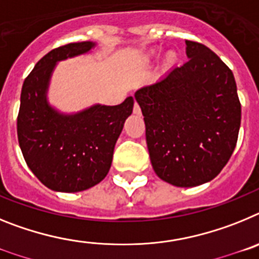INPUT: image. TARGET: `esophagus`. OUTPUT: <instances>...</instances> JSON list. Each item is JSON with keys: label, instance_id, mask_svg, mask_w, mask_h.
<instances>
[{"label": "esophagus", "instance_id": "esophagus-1", "mask_svg": "<svg viewBox=\"0 0 259 259\" xmlns=\"http://www.w3.org/2000/svg\"><path fill=\"white\" fill-rule=\"evenodd\" d=\"M134 113L137 114V115H139V114H141V109L137 102H135V105H134Z\"/></svg>", "mask_w": 259, "mask_h": 259}]
</instances>
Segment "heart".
Wrapping results in <instances>:
<instances>
[{"label": "heart", "mask_w": 259, "mask_h": 259, "mask_svg": "<svg viewBox=\"0 0 259 259\" xmlns=\"http://www.w3.org/2000/svg\"><path fill=\"white\" fill-rule=\"evenodd\" d=\"M174 59H175V56H174V54H170V56H168V61L172 62Z\"/></svg>", "instance_id": "obj_1"}]
</instances>
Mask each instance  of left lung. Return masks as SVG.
Masks as SVG:
<instances>
[{
  "mask_svg": "<svg viewBox=\"0 0 259 259\" xmlns=\"http://www.w3.org/2000/svg\"><path fill=\"white\" fill-rule=\"evenodd\" d=\"M188 61L135 93L145 122L150 162L162 180L196 187L230 161L241 104L232 71L212 50L185 41Z\"/></svg>",
  "mask_w": 259,
  "mask_h": 259,
  "instance_id": "obj_1",
  "label": "left lung"
}]
</instances>
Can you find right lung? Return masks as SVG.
Instances as JSON below:
<instances>
[{"label": "right lung", "mask_w": 259, "mask_h": 259, "mask_svg": "<svg viewBox=\"0 0 259 259\" xmlns=\"http://www.w3.org/2000/svg\"><path fill=\"white\" fill-rule=\"evenodd\" d=\"M93 47L95 42L83 41L53 49L36 63L22 87L18 141L32 172L53 191H85L104 179L134 109V97L116 106L95 105L72 115L58 113L48 104L47 89L57 62Z\"/></svg>", "instance_id": "1"}]
</instances>
